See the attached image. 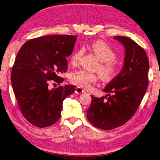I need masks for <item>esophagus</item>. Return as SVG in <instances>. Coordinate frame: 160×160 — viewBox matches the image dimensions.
<instances>
[{"instance_id":"34e87169","label":"esophagus","mask_w":160,"mask_h":160,"mask_svg":"<svg viewBox=\"0 0 160 160\" xmlns=\"http://www.w3.org/2000/svg\"><path fill=\"white\" fill-rule=\"evenodd\" d=\"M75 92H76L77 94H81L82 93V92H84V90L82 88L79 87H77L76 88V90H75Z\"/></svg>"}]
</instances>
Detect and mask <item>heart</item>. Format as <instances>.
Returning a JSON list of instances; mask_svg holds the SVG:
<instances>
[{"mask_svg":"<svg viewBox=\"0 0 160 160\" xmlns=\"http://www.w3.org/2000/svg\"><path fill=\"white\" fill-rule=\"evenodd\" d=\"M91 49L96 57L101 61L99 67V73L102 80L109 82L117 75L118 68L116 62L117 54L112 48L102 41H97L92 43ZM84 52V48L76 50L70 57L72 65H77ZM70 80L72 83L84 88H90L91 84H95L98 80L97 74L86 70H78L72 73Z\"/></svg>","mask_w":160,"mask_h":160,"instance_id":"1","label":"heart"}]
</instances>
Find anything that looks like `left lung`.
Masks as SVG:
<instances>
[{"label": "left lung", "mask_w": 160, "mask_h": 160, "mask_svg": "<svg viewBox=\"0 0 160 160\" xmlns=\"http://www.w3.org/2000/svg\"><path fill=\"white\" fill-rule=\"evenodd\" d=\"M114 38L125 48L124 66L121 73L103 89L108 96L91 95L87 118L95 128L110 130L124 125L134 115L148 84L149 63L146 52L132 39Z\"/></svg>", "instance_id": "8db88e82"}]
</instances>
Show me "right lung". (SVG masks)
<instances>
[{
    "instance_id": "add662e5",
    "label": "right lung",
    "mask_w": 160,
    "mask_h": 160,
    "mask_svg": "<svg viewBox=\"0 0 160 160\" xmlns=\"http://www.w3.org/2000/svg\"><path fill=\"white\" fill-rule=\"evenodd\" d=\"M76 35L40 37L25 42L12 70L13 90L21 112L30 123L40 128L55 123L61 115L62 102L75 91L74 85L50 89L51 82L60 84L61 73L68 70Z\"/></svg>"
}]
</instances>
